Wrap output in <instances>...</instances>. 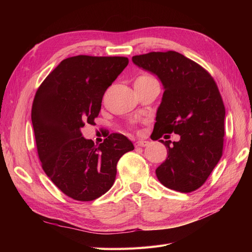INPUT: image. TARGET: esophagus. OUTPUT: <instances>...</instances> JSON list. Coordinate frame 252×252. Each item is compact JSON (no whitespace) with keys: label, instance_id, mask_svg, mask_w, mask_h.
<instances>
[{"label":"esophagus","instance_id":"esophagus-1","mask_svg":"<svg viewBox=\"0 0 252 252\" xmlns=\"http://www.w3.org/2000/svg\"><path fill=\"white\" fill-rule=\"evenodd\" d=\"M148 144H149V142L146 140H139L135 143V146L136 147H145V146H147Z\"/></svg>","mask_w":252,"mask_h":252}]
</instances>
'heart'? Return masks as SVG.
<instances>
[{"label":"heart","instance_id":"1","mask_svg":"<svg viewBox=\"0 0 252 252\" xmlns=\"http://www.w3.org/2000/svg\"><path fill=\"white\" fill-rule=\"evenodd\" d=\"M152 79L150 75H147V74H142L140 75V77L135 80V82H142V81H147V80H150Z\"/></svg>","mask_w":252,"mask_h":252}]
</instances>
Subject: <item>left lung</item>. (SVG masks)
<instances>
[{
    "instance_id": "8db88e82",
    "label": "left lung",
    "mask_w": 252,
    "mask_h": 252,
    "mask_svg": "<svg viewBox=\"0 0 252 252\" xmlns=\"http://www.w3.org/2000/svg\"><path fill=\"white\" fill-rule=\"evenodd\" d=\"M134 65L155 74L164 94L152 140L174 132L180 141H163L167 158L156 169L165 187L180 192L200 188L223 152L225 107L217 84L203 67L177 51L132 57Z\"/></svg>"
}]
</instances>
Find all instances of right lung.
<instances>
[{
  "instance_id": "obj_1",
  "label": "right lung",
  "mask_w": 252,
  "mask_h": 252,
  "mask_svg": "<svg viewBox=\"0 0 252 252\" xmlns=\"http://www.w3.org/2000/svg\"><path fill=\"white\" fill-rule=\"evenodd\" d=\"M128 62L124 57L65 59L35 94L32 122L43 170L73 200L93 201L107 192L120 158L134 149L123 134L112 133L94 145L81 132L86 123H94L106 89Z\"/></svg>"
}]
</instances>
